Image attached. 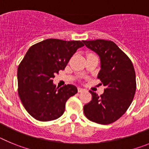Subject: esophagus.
<instances>
[{"instance_id": "esophagus-1", "label": "esophagus", "mask_w": 149, "mask_h": 149, "mask_svg": "<svg viewBox=\"0 0 149 149\" xmlns=\"http://www.w3.org/2000/svg\"><path fill=\"white\" fill-rule=\"evenodd\" d=\"M77 90H78V92H79V93H82V92H84V91L85 90V89H83V88L78 87V88H77Z\"/></svg>"}]
</instances>
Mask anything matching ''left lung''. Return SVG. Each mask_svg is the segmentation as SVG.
<instances>
[{"instance_id":"obj_1","label":"left lung","mask_w":149,"mask_h":149,"mask_svg":"<svg viewBox=\"0 0 149 149\" xmlns=\"http://www.w3.org/2000/svg\"><path fill=\"white\" fill-rule=\"evenodd\" d=\"M101 60L98 78L106 88L101 95L93 91L92 100L84 105L88 119L101 125H109L123 115L131 105L136 89V74L128 56L112 41H84Z\"/></svg>"}]
</instances>
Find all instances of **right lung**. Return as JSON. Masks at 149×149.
<instances>
[{"instance_id": "1", "label": "right lung", "mask_w": 149, "mask_h": 149, "mask_svg": "<svg viewBox=\"0 0 149 149\" xmlns=\"http://www.w3.org/2000/svg\"><path fill=\"white\" fill-rule=\"evenodd\" d=\"M81 41L48 39L29 48L18 67V93L31 116L41 122L54 120L65 111L67 100L77 93L72 84L56 88L52 79L64 70Z\"/></svg>"}]
</instances>
